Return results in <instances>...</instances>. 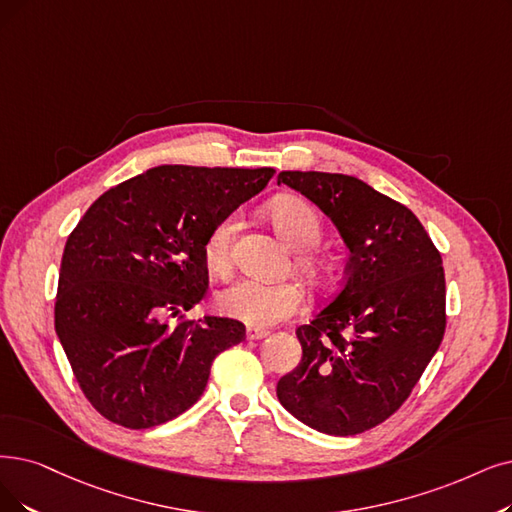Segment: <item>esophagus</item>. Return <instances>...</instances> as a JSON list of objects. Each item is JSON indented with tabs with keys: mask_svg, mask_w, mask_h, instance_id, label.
I'll return each instance as SVG.
<instances>
[{
	"mask_svg": "<svg viewBox=\"0 0 512 512\" xmlns=\"http://www.w3.org/2000/svg\"><path fill=\"white\" fill-rule=\"evenodd\" d=\"M248 340H262L269 336V330H262V327H248V332H245Z\"/></svg>",
	"mask_w": 512,
	"mask_h": 512,
	"instance_id": "1",
	"label": "esophagus"
}]
</instances>
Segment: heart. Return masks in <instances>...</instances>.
Segmentation results:
<instances>
[{"instance_id":"obj_1","label":"heart","mask_w":512,"mask_h":512,"mask_svg":"<svg viewBox=\"0 0 512 512\" xmlns=\"http://www.w3.org/2000/svg\"><path fill=\"white\" fill-rule=\"evenodd\" d=\"M269 216L281 237L294 250H311L319 243L323 227L317 210L298 197H279L269 206ZM237 231V216L220 218L203 239V260L216 275L231 269L233 237ZM302 269L311 275L321 271L313 256L300 258ZM218 311L248 325H273L290 319L302 311L304 292L294 281L267 283L258 279H237L216 296Z\"/></svg>"}]
</instances>
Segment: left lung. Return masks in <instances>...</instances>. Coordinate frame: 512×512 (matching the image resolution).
Wrapping results in <instances>:
<instances>
[{"instance_id":"left-lung-1","label":"left lung","mask_w":512,"mask_h":512,"mask_svg":"<svg viewBox=\"0 0 512 512\" xmlns=\"http://www.w3.org/2000/svg\"><path fill=\"white\" fill-rule=\"evenodd\" d=\"M332 220L351 252L342 290L296 336L302 359L277 382L294 418L325 435H357L393 416L445 332L441 254L420 220L363 180L281 172Z\"/></svg>"}]
</instances>
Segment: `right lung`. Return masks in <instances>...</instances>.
Segmentation results:
<instances>
[{"instance_id": "right-lung-1", "label": "right lung", "mask_w": 512, "mask_h": 512, "mask_svg": "<svg viewBox=\"0 0 512 512\" xmlns=\"http://www.w3.org/2000/svg\"><path fill=\"white\" fill-rule=\"evenodd\" d=\"M273 168L157 166L100 195L69 235L56 336L88 401L126 428L168 422L206 391L243 323L182 317L206 296L203 239L269 185Z\"/></svg>"}]
</instances>
